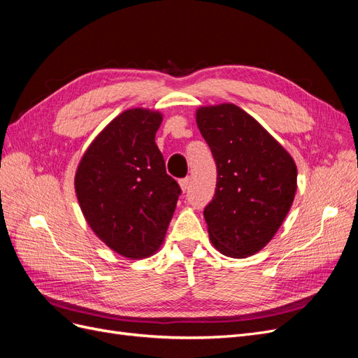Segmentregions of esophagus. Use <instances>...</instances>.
I'll list each match as a JSON object with an SVG mask.
<instances>
[{
	"mask_svg": "<svg viewBox=\"0 0 358 358\" xmlns=\"http://www.w3.org/2000/svg\"><path fill=\"white\" fill-rule=\"evenodd\" d=\"M179 185L182 188V191H187L189 188V178H183L179 180Z\"/></svg>",
	"mask_w": 358,
	"mask_h": 358,
	"instance_id": "34e87169",
	"label": "esophagus"
}]
</instances>
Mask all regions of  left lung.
Returning a JSON list of instances; mask_svg holds the SVG:
<instances>
[{"label":"left lung","mask_w":358,"mask_h":358,"mask_svg":"<svg viewBox=\"0 0 358 358\" xmlns=\"http://www.w3.org/2000/svg\"><path fill=\"white\" fill-rule=\"evenodd\" d=\"M197 125L218 173L203 212L210 241L224 255H252L272 241L294 200V161L234 104L201 107Z\"/></svg>","instance_id":"8db88e82"}]
</instances>
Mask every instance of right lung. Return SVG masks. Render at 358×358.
<instances>
[{"mask_svg":"<svg viewBox=\"0 0 358 358\" xmlns=\"http://www.w3.org/2000/svg\"><path fill=\"white\" fill-rule=\"evenodd\" d=\"M162 116L133 109L115 117L86 150L74 185L94 233L127 258L152 255L180 196L155 145Z\"/></svg>","mask_w":358,"mask_h":358,"instance_id":"add662e5","label":"right lung"}]
</instances>
